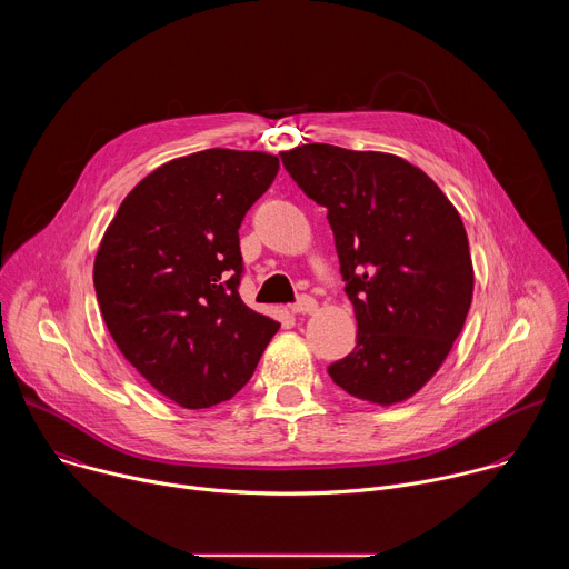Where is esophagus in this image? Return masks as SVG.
<instances>
[{
	"instance_id": "esophagus-1",
	"label": "esophagus",
	"mask_w": 569,
	"mask_h": 569,
	"mask_svg": "<svg viewBox=\"0 0 569 569\" xmlns=\"http://www.w3.org/2000/svg\"><path fill=\"white\" fill-rule=\"evenodd\" d=\"M290 308H292V312H297V315H308V312H315V310H317V301H315V297H310V295H301Z\"/></svg>"
}]
</instances>
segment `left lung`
I'll list each match as a JSON object with an SVG mask.
<instances>
[{"instance_id": "left-lung-1", "label": "left lung", "mask_w": 569, "mask_h": 569, "mask_svg": "<svg viewBox=\"0 0 569 569\" xmlns=\"http://www.w3.org/2000/svg\"><path fill=\"white\" fill-rule=\"evenodd\" d=\"M299 189L327 207L356 349L329 365L347 393L391 405L441 367L472 301V261L457 209L410 161L306 143L281 152Z\"/></svg>"}]
</instances>
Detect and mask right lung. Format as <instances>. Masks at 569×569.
<instances>
[{"label": "right lung", "instance_id": "add662e5", "mask_svg": "<svg viewBox=\"0 0 569 569\" xmlns=\"http://www.w3.org/2000/svg\"><path fill=\"white\" fill-rule=\"evenodd\" d=\"M279 159L209 148L159 167L121 202L94 261L97 299L126 360L182 408L229 400L279 321L242 303L238 229Z\"/></svg>", "mask_w": 569, "mask_h": 569}]
</instances>
